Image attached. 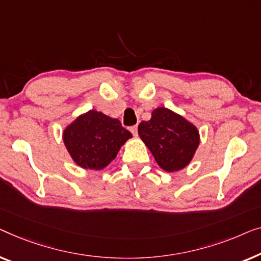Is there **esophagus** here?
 I'll use <instances>...</instances> for the list:
<instances>
[{"label":"esophagus","mask_w":261,"mask_h":261,"mask_svg":"<svg viewBox=\"0 0 261 261\" xmlns=\"http://www.w3.org/2000/svg\"><path fill=\"white\" fill-rule=\"evenodd\" d=\"M130 131H131V134L134 135V136H137V134H138V127H137V125H134V126H130V129H129Z\"/></svg>","instance_id":"1"}]
</instances>
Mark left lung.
I'll return each mask as SVG.
<instances>
[{"instance_id":"left-lung-1","label":"left lung","mask_w":261,"mask_h":261,"mask_svg":"<svg viewBox=\"0 0 261 261\" xmlns=\"http://www.w3.org/2000/svg\"><path fill=\"white\" fill-rule=\"evenodd\" d=\"M138 134L163 170H181L189 164L200 143L193 124L166 108L153 110L151 119L138 125Z\"/></svg>"}]
</instances>
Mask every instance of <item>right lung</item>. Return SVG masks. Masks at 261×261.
I'll list each match as a JSON object with an SVG mask.
<instances>
[{"mask_svg": "<svg viewBox=\"0 0 261 261\" xmlns=\"http://www.w3.org/2000/svg\"><path fill=\"white\" fill-rule=\"evenodd\" d=\"M118 119L91 110L79 116L64 131L69 155L79 167L100 170L115 160L120 146L131 138Z\"/></svg>", "mask_w": 261, "mask_h": 261, "instance_id": "obj_1", "label": "right lung"}]
</instances>
